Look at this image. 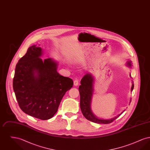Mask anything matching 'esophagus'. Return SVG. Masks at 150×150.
<instances>
[{"label": "esophagus", "instance_id": "34e87169", "mask_svg": "<svg viewBox=\"0 0 150 150\" xmlns=\"http://www.w3.org/2000/svg\"><path fill=\"white\" fill-rule=\"evenodd\" d=\"M74 84L75 86H78L79 85V80H75L74 81Z\"/></svg>", "mask_w": 150, "mask_h": 150}]
</instances>
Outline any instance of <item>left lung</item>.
Masks as SVG:
<instances>
[{
	"label": "left lung",
	"instance_id": "8db88e82",
	"mask_svg": "<svg viewBox=\"0 0 150 150\" xmlns=\"http://www.w3.org/2000/svg\"><path fill=\"white\" fill-rule=\"evenodd\" d=\"M132 61H128L127 63V66L129 67L132 66ZM130 76L131 77V74H130ZM94 78L92 74H86L83 78L81 79L80 83L81 85L79 86V91L80 96V106L81 111L86 119L89 121H92L98 124H109L112 122L117 119L120 115L125 111L124 110L121 114L115 116L110 119H102L97 117L94 114L91 110V102L92 99L93 91V83H94ZM134 88V82L132 81V86L131 88V91H133ZM131 100H130V103Z\"/></svg>",
	"mask_w": 150,
	"mask_h": 150
}]
</instances>
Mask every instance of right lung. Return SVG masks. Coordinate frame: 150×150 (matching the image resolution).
Returning a JSON list of instances; mask_svg holds the SVG:
<instances>
[{"instance_id": "right-lung-1", "label": "right lung", "mask_w": 150, "mask_h": 150, "mask_svg": "<svg viewBox=\"0 0 150 150\" xmlns=\"http://www.w3.org/2000/svg\"><path fill=\"white\" fill-rule=\"evenodd\" d=\"M43 50L34 45L16 64L13 88L20 108L26 114L45 120L57 112L71 79L57 71L58 63L51 58L42 59Z\"/></svg>"}]
</instances>
